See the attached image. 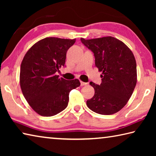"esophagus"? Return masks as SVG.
Listing matches in <instances>:
<instances>
[{"label": "esophagus", "instance_id": "esophagus-1", "mask_svg": "<svg viewBox=\"0 0 156 156\" xmlns=\"http://www.w3.org/2000/svg\"><path fill=\"white\" fill-rule=\"evenodd\" d=\"M87 83H84V82H83V81H80V85H81L82 87L84 86V85H87Z\"/></svg>", "mask_w": 156, "mask_h": 156}]
</instances>
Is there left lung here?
<instances>
[{"mask_svg": "<svg viewBox=\"0 0 156 156\" xmlns=\"http://www.w3.org/2000/svg\"><path fill=\"white\" fill-rule=\"evenodd\" d=\"M84 46L93 51L95 65L102 72L98 85L90 82L94 96L87 101L91 111L102 115H112L127 103L137 83L136 62L133 54L126 44L112 36L85 40Z\"/></svg>", "mask_w": 156, "mask_h": 156, "instance_id": "8db88e82", "label": "left lung"}]
</instances>
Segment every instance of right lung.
Listing matches in <instances>:
<instances>
[{
  "instance_id": "1",
  "label": "right lung",
  "mask_w": 156,
  "mask_h": 156,
  "mask_svg": "<svg viewBox=\"0 0 156 156\" xmlns=\"http://www.w3.org/2000/svg\"><path fill=\"white\" fill-rule=\"evenodd\" d=\"M76 39L49 37L35 43L20 65V85L30 107L42 116H53L68 105L69 92L80 85L78 79L67 80L56 74L64 67L67 50Z\"/></svg>"
}]
</instances>
